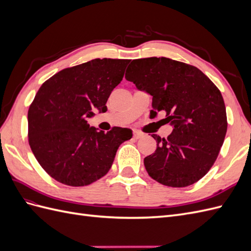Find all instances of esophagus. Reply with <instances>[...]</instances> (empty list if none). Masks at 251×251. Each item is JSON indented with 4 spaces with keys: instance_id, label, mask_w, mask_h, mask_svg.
<instances>
[{
    "instance_id": "34e87169",
    "label": "esophagus",
    "mask_w": 251,
    "mask_h": 251,
    "mask_svg": "<svg viewBox=\"0 0 251 251\" xmlns=\"http://www.w3.org/2000/svg\"><path fill=\"white\" fill-rule=\"evenodd\" d=\"M133 137L135 139H140L141 137H143V133L138 132V131H134V136H133Z\"/></svg>"
}]
</instances>
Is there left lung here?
Returning a JSON list of instances; mask_svg holds the SVG:
<instances>
[{
  "label": "left lung",
  "mask_w": 251,
  "mask_h": 251,
  "mask_svg": "<svg viewBox=\"0 0 251 251\" xmlns=\"http://www.w3.org/2000/svg\"><path fill=\"white\" fill-rule=\"evenodd\" d=\"M126 78L150 94L151 117L173 126L168 138L151 134L155 153L144 158L150 176L172 187L194 184L207 174L227 131L226 109L220 90L198 68L166 57L134 59Z\"/></svg>",
  "instance_id": "1"
}]
</instances>
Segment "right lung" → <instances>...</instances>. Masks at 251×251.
Listing matches in <instances>:
<instances>
[{"label":"right lung","instance_id":"add662e5","mask_svg":"<svg viewBox=\"0 0 251 251\" xmlns=\"http://www.w3.org/2000/svg\"><path fill=\"white\" fill-rule=\"evenodd\" d=\"M130 59L95 58L67 68L45 81L28 111L29 144L50 176L70 186H85L107 174L119 146L132 130L104 133L90 126L94 109L107 112L112 91Z\"/></svg>","mask_w":251,"mask_h":251}]
</instances>
